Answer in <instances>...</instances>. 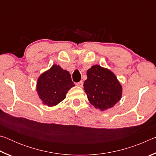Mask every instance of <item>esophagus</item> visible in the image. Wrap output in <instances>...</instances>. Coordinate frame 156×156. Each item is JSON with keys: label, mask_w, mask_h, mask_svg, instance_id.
Wrapping results in <instances>:
<instances>
[{"label": "esophagus", "mask_w": 156, "mask_h": 156, "mask_svg": "<svg viewBox=\"0 0 156 156\" xmlns=\"http://www.w3.org/2000/svg\"><path fill=\"white\" fill-rule=\"evenodd\" d=\"M76 85L78 86V87H82L83 86V82L82 81V80L80 81V82H78V83H76Z\"/></svg>", "instance_id": "1"}]
</instances>
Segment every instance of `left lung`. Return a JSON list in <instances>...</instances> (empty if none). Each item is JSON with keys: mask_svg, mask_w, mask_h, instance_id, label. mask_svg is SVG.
<instances>
[{"mask_svg": "<svg viewBox=\"0 0 156 156\" xmlns=\"http://www.w3.org/2000/svg\"><path fill=\"white\" fill-rule=\"evenodd\" d=\"M84 89L93 106L101 111L113 107L122 97V86L114 73L100 65H94L87 72Z\"/></svg>", "mask_w": 156, "mask_h": 156, "instance_id": "1", "label": "left lung"}]
</instances>
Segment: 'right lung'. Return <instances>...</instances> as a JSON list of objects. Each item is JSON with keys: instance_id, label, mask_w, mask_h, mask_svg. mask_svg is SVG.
<instances>
[{"instance_id": "1", "label": "right lung", "mask_w": 156, "mask_h": 156, "mask_svg": "<svg viewBox=\"0 0 156 156\" xmlns=\"http://www.w3.org/2000/svg\"><path fill=\"white\" fill-rule=\"evenodd\" d=\"M74 86L70 73L59 65H54L40 76L36 90L44 105L53 107L66 98V94Z\"/></svg>"}]
</instances>
